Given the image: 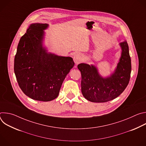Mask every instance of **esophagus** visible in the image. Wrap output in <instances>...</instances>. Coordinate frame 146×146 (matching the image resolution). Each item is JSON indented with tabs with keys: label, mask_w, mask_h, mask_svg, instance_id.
Segmentation results:
<instances>
[{
	"label": "esophagus",
	"mask_w": 146,
	"mask_h": 146,
	"mask_svg": "<svg viewBox=\"0 0 146 146\" xmlns=\"http://www.w3.org/2000/svg\"><path fill=\"white\" fill-rule=\"evenodd\" d=\"M82 59H83L82 55L79 53H77L73 56V60L75 64L76 65L80 63V62L82 60Z\"/></svg>",
	"instance_id": "obj_1"
}]
</instances>
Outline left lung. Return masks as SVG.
<instances>
[{
  "label": "left lung",
  "mask_w": 146,
  "mask_h": 146,
  "mask_svg": "<svg viewBox=\"0 0 146 146\" xmlns=\"http://www.w3.org/2000/svg\"><path fill=\"white\" fill-rule=\"evenodd\" d=\"M121 57L110 76L102 77L94 65L82 63L77 68L81 74V92L88 100L103 103L118 97L127 87L131 77V59L127 41L119 43Z\"/></svg>",
  "instance_id": "obj_1"
}]
</instances>
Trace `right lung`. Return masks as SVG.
I'll list each match as a JSON object with an SVG mask.
<instances>
[{
  "instance_id": "add662e5",
  "label": "right lung",
  "mask_w": 146,
  "mask_h": 146,
  "mask_svg": "<svg viewBox=\"0 0 146 146\" xmlns=\"http://www.w3.org/2000/svg\"><path fill=\"white\" fill-rule=\"evenodd\" d=\"M48 24L34 23L20 38L14 70L18 85L30 98L48 102L58 97L64 79L74 63L70 56L48 52L43 46Z\"/></svg>"
}]
</instances>
